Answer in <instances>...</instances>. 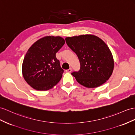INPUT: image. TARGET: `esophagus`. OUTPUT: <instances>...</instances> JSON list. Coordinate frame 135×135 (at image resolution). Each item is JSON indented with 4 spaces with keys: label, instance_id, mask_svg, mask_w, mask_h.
<instances>
[{
    "label": "esophagus",
    "instance_id": "34e87169",
    "mask_svg": "<svg viewBox=\"0 0 135 135\" xmlns=\"http://www.w3.org/2000/svg\"><path fill=\"white\" fill-rule=\"evenodd\" d=\"M72 68H69L68 70H65V72H68V73H70V72H72Z\"/></svg>",
    "mask_w": 135,
    "mask_h": 135
}]
</instances>
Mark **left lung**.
<instances>
[{
	"label": "left lung",
	"mask_w": 135,
	"mask_h": 135,
	"mask_svg": "<svg viewBox=\"0 0 135 135\" xmlns=\"http://www.w3.org/2000/svg\"><path fill=\"white\" fill-rule=\"evenodd\" d=\"M65 41L80 61V70L71 74L79 84L96 88L108 80L112 74L114 61L104 41L90 34L67 37Z\"/></svg>",
	"instance_id": "left-lung-1"
}]
</instances>
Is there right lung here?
<instances>
[{
	"instance_id": "1",
	"label": "right lung",
	"mask_w": 135,
	"mask_h": 135,
	"mask_svg": "<svg viewBox=\"0 0 135 135\" xmlns=\"http://www.w3.org/2000/svg\"><path fill=\"white\" fill-rule=\"evenodd\" d=\"M64 43L60 36H47L37 40L27 51L23 61L22 74L33 89L49 90L60 80L64 70L56 54Z\"/></svg>"
}]
</instances>
